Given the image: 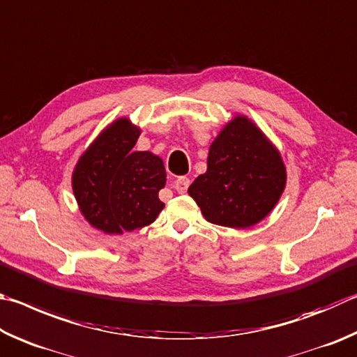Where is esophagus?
Returning a JSON list of instances; mask_svg holds the SVG:
<instances>
[{
  "mask_svg": "<svg viewBox=\"0 0 357 357\" xmlns=\"http://www.w3.org/2000/svg\"><path fill=\"white\" fill-rule=\"evenodd\" d=\"M190 183L191 182L188 177H178L174 180V188L177 190V192H180V195H183V192H186V190H188Z\"/></svg>",
  "mask_w": 357,
  "mask_h": 357,
  "instance_id": "obj_1",
  "label": "esophagus"
}]
</instances>
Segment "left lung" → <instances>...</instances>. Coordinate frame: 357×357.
I'll list each match as a JSON object with an SVG mask.
<instances>
[{"instance_id": "1", "label": "left lung", "mask_w": 357, "mask_h": 357, "mask_svg": "<svg viewBox=\"0 0 357 357\" xmlns=\"http://www.w3.org/2000/svg\"><path fill=\"white\" fill-rule=\"evenodd\" d=\"M285 182L279 150L246 116H236L211 142L207 172L188 192L208 222L246 229L270 215Z\"/></svg>"}]
</instances>
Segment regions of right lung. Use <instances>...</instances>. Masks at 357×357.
Returning a JSON list of instances; mask_svg holds the SVG:
<instances>
[{"instance_id": "add662e5", "label": "right lung", "mask_w": 357, "mask_h": 357, "mask_svg": "<svg viewBox=\"0 0 357 357\" xmlns=\"http://www.w3.org/2000/svg\"><path fill=\"white\" fill-rule=\"evenodd\" d=\"M141 130L127 117L108 125L79 156L72 188L86 221L108 235L152 224L165 204L166 169L152 152H135Z\"/></svg>"}]
</instances>
